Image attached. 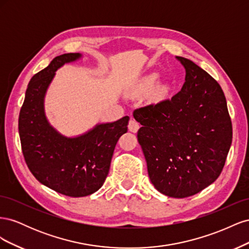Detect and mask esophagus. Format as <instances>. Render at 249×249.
Returning <instances> with one entry per match:
<instances>
[{
  "mask_svg": "<svg viewBox=\"0 0 249 249\" xmlns=\"http://www.w3.org/2000/svg\"><path fill=\"white\" fill-rule=\"evenodd\" d=\"M129 130L133 133H136L139 130V124L135 119H130L129 122Z\"/></svg>",
  "mask_w": 249,
  "mask_h": 249,
  "instance_id": "obj_1",
  "label": "esophagus"
}]
</instances>
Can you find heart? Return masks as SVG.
Instances as JSON below:
<instances>
[{"instance_id":"heart-1","label":"heart","mask_w":249,"mask_h":249,"mask_svg":"<svg viewBox=\"0 0 249 249\" xmlns=\"http://www.w3.org/2000/svg\"><path fill=\"white\" fill-rule=\"evenodd\" d=\"M157 81V74H149L146 78L142 80V82L138 85L137 90L140 92H144L152 88Z\"/></svg>"}]
</instances>
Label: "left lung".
<instances>
[{
    "label": "left lung",
    "instance_id": "obj_1",
    "mask_svg": "<svg viewBox=\"0 0 249 249\" xmlns=\"http://www.w3.org/2000/svg\"><path fill=\"white\" fill-rule=\"evenodd\" d=\"M185 83L171 99L138 108L137 138L150 182L169 197L200 192L220 176L232 139L220 85L191 60L176 57Z\"/></svg>",
    "mask_w": 249,
    "mask_h": 249
}]
</instances>
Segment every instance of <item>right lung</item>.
Listing matches in <instances>:
<instances>
[{
    "label": "right lung",
    "instance_id": "add662e5",
    "mask_svg": "<svg viewBox=\"0 0 249 249\" xmlns=\"http://www.w3.org/2000/svg\"><path fill=\"white\" fill-rule=\"evenodd\" d=\"M81 57L79 53L57 56L29 82L18 117L22 155L36 179L66 196L82 197L97 191L106 179L113 152L127 132L129 116L95 125L79 137L59 134L44 115L43 100L56 71Z\"/></svg>",
    "mask_w": 249,
    "mask_h": 249
}]
</instances>
